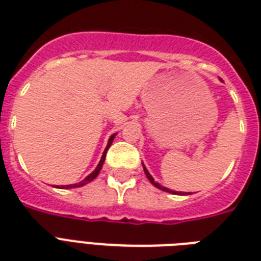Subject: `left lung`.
Masks as SVG:
<instances>
[{"label":"left lung","instance_id":"8db88e82","mask_svg":"<svg viewBox=\"0 0 261 261\" xmlns=\"http://www.w3.org/2000/svg\"><path fill=\"white\" fill-rule=\"evenodd\" d=\"M143 170H145V174H146V177H147V178H149V181L151 182L152 185L155 186V188H158V189H161V190H164V192L173 193V194H178V192H174V190H169V189H167V188H165V186L160 185V184H158V182H155V181H154V178H152V177H151V174H150L149 171H147V169H146V167H145V165H143Z\"/></svg>","mask_w":261,"mask_h":261}]
</instances>
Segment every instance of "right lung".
<instances>
[{
	"label": "right lung",
	"instance_id": "1",
	"mask_svg": "<svg viewBox=\"0 0 261 261\" xmlns=\"http://www.w3.org/2000/svg\"><path fill=\"white\" fill-rule=\"evenodd\" d=\"M116 134H112L111 137H110L109 139V143H107V147L105 149V152H103V155H101L100 158V162H99V165L96 166V169H95L92 173H91L90 175H87L86 178L83 179V181L77 182V184H73V185H65V186H61V189H71V188H79V186H84L86 184H88V182H91L92 179H95L97 177V174H99V171H100L101 166H103V164H105V160H106V154H107V150L110 149V146L112 145V141H114V138H115Z\"/></svg>",
	"mask_w": 261,
	"mask_h": 261
}]
</instances>
